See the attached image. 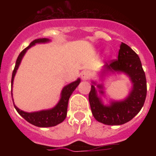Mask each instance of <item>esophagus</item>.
I'll return each mask as SVG.
<instances>
[{
  "label": "esophagus",
  "mask_w": 156,
  "mask_h": 156,
  "mask_svg": "<svg viewBox=\"0 0 156 156\" xmlns=\"http://www.w3.org/2000/svg\"><path fill=\"white\" fill-rule=\"evenodd\" d=\"M90 76V72L88 71V70H84V71L82 72L81 73V78L83 80H87L89 77Z\"/></svg>",
  "instance_id": "1"
}]
</instances>
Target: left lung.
I'll return each mask as SVG.
<instances>
[{
  "label": "left lung",
  "mask_w": 156,
  "mask_h": 156,
  "mask_svg": "<svg viewBox=\"0 0 156 156\" xmlns=\"http://www.w3.org/2000/svg\"><path fill=\"white\" fill-rule=\"evenodd\" d=\"M101 76L109 73H123L133 83L129 95L122 101H113L104 105L92 82L89 93V102L95 119L106 125H122L131 120L144 105L147 94L145 73L138 55L124 43H121L118 59L105 62ZM101 94H104L103 85L98 84Z\"/></svg>",
  "instance_id": "1"
}]
</instances>
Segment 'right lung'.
Here are the masks:
<instances>
[{"label": "right lung", "instance_id": "1", "mask_svg": "<svg viewBox=\"0 0 156 156\" xmlns=\"http://www.w3.org/2000/svg\"><path fill=\"white\" fill-rule=\"evenodd\" d=\"M50 40L47 39V38H42V39H37L34 40V41H32L30 43V44L29 45L27 48H26L22 52L19 54V57H18L17 60H16V66L12 73V85H13L14 77L16 76V72H17L18 68H19V65L21 63L22 59H23V56L27 51L29 48L31 47L34 46L36 44H41V43H47L49 42ZM80 83V79H77L74 82L71 83L69 84L66 85L64 87V88L62 90L61 93V98L59 100L58 103L56 105L54 108H51V109L48 110H42V111L39 112H27L23 110H20L19 108H17L15 104L14 106L16 108V111L19 112V114L23 117L27 122H29L31 124L34 125L36 126H39V127H50V126H55L56 125L61 123L62 122L64 121L66 119V115H67V108H68V102L70 96L73 94V92L75 90L76 87L79 85ZM13 101V99H12Z\"/></svg>", "mask_w": 156, "mask_h": 156}]
</instances>
